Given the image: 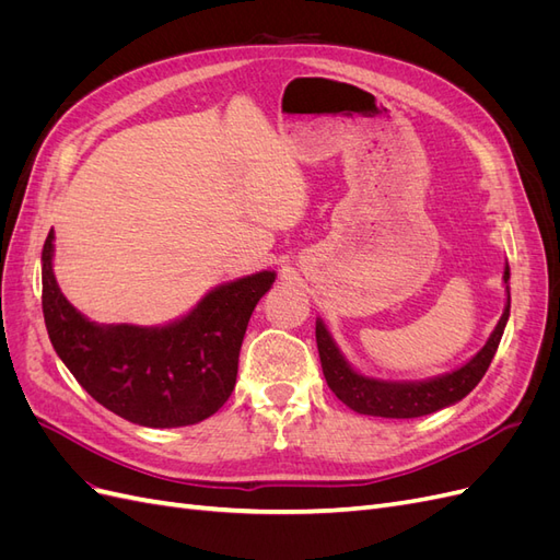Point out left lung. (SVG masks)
I'll use <instances>...</instances> for the list:
<instances>
[{"label":"left lung","mask_w":560,"mask_h":560,"mask_svg":"<svg viewBox=\"0 0 560 560\" xmlns=\"http://www.w3.org/2000/svg\"><path fill=\"white\" fill-rule=\"evenodd\" d=\"M510 280V268H504V282ZM512 296L506 294V308L498 322L495 331L490 334L488 343L477 352V358L469 360L453 374L439 376L425 383H387L360 376L352 371L341 352L334 346L329 331L317 319L315 322V338L317 352L322 362V374L327 378L331 393L341 399L352 411L364 416H381V418H420L434 413L444 406H451L467 397L474 387L479 385L490 362L495 358L500 338L510 317Z\"/></svg>","instance_id":"1"}]
</instances>
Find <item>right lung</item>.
<instances>
[{"label":"right lung","mask_w":560,"mask_h":560,"mask_svg":"<svg viewBox=\"0 0 560 560\" xmlns=\"http://www.w3.org/2000/svg\"><path fill=\"white\" fill-rule=\"evenodd\" d=\"M54 231L42 252V306L48 338L86 393L135 425H194L222 409L238 376L249 315L276 273L217 287L175 325L100 327L58 290Z\"/></svg>","instance_id":"right-lung-1"}]
</instances>
